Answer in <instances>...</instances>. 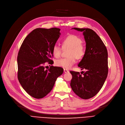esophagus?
Instances as JSON below:
<instances>
[{
	"mask_svg": "<svg viewBox=\"0 0 125 125\" xmlns=\"http://www.w3.org/2000/svg\"><path fill=\"white\" fill-rule=\"evenodd\" d=\"M64 72L65 73H68L69 71H68V70H67V69H64Z\"/></svg>",
	"mask_w": 125,
	"mask_h": 125,
	"instance_id": "esophagus-1",
	"label": "esophagus"
}]
</instances>
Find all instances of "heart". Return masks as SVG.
Segmentation results:
<instances>
[{
    "label": "heart",
    "mask_w": 125,
    "mask_h": 125,
    "mask_svg": "<svg viewBox=\"0 0 125 125\" xmlns=\"http://www.w3.org/2000/svg\"><path fill=\"white\" fill-rule=\"evenodd\" d=\"M62 47L64 50L69 48L67 52L69 57L58 59L55 61V65L65 69H70L75 63L76 58L78 59H82L86 52V48L82 43V39L74 34L69 35L63 39ZM52 52L56 58H59L61 54L62 48L59 45L55 44Z\"/></svg>",
    "instance_id": "b5f03b06"
}]
</instances>
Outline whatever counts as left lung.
<instances>
[{
	"label": "left lung",
	"mask_w": 125,
	"mask_h": 125,
	"mask_svg": "<svg viewBox=\"0 0 125 125\" xmlns=\"http://www.w3.org/2000/svg\"><path fill=\"white\" fill-rule=\"evenodd\" d=\"M83 32L86 52L78 66L86 69L83 75L71 71L70 86L76 95L83 99L95 96L103 86L108 74V53L105 45L96 33L89 28H73Z\"/></svg>",
	"instance_id": "8db88e82"
}]
</instances>
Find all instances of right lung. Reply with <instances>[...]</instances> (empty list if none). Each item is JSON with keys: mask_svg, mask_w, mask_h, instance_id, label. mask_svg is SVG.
Instances as JSON below:
<instances>
[{"mask_svg": "<svg viewBox=\"0 0 125 125\" xmlns=\"http://www.w3.org/2000/svg\"><path fill=\"white\" fill-rule=\"evenodd\" d=\"M60 29L36 28L24 40L17 57L18 78L29 95L41 99L49 94L57 77L63 73L60 67L44 69L43 64L54 63L50 59L52 48L60 37Z\"/></svg>", "mask_w": 125, "mask_h": 125, "instance_id": "obj_1", "label": "right lung"}]
</instances>
